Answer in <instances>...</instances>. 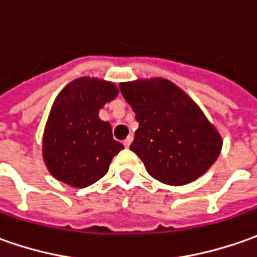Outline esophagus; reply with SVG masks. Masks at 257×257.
I'll return each mask as SVG.
<instances>
[{
  "label": "esophagus",
  "mask_w": 257,
  "mask_h": 257,
  "mask_svg": "<svg viewBox=\"0 0 257 257\" xmlns=\"http://www.w3.org/2000/svg\"><path fill=\"white\" fill-rule=\"evenodd\" d=\"M132 142H133V136H128V137H127V139L123 142V144L125 146V147H130Z\"/></svg>",
  "instance_id": "34e87169"
}]
</instances>
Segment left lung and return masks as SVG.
Masks as SVG:
<instances>
[{
	"mask_svg": "<svg viewBox=\"0 0 257 257\" xmlns=\"http://www.w3.org/2000/svg\"><path fill=\"white\" fill-rule=\"evenodd\" d=\"M120 91L139 121L130 150L156 180L183 186L210 169L222 137L200 107L166 78L121 83Z\"/></svg>",
	"mask_w": 257,
	"mask_h": 257,
	"instance_id": "obj_1",
	"label": "left lung"
}]
</instances>
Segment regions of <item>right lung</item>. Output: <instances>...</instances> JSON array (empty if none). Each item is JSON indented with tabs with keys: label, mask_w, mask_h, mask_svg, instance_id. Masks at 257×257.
Segmentation results:
<instances>
[{
	"label": "right lung",
	"mask_w": 257,
	"mask_h": 257,
	"mask_svg": "<svg viewBox=\"0 0 257 257\" xmlns=\"http://www.w3.org/2000/svg\"><path fill=\"white\" fill-rule=\"evenodd\" d=\"M117 94L110 81L81 77L57 95L43 137L45 166L57 180L81 189L108 172L124 146L114 140L111 125L98 111Z\"/></svg>",
	"instance_id": "right-lung-1"
}]
</instances>
